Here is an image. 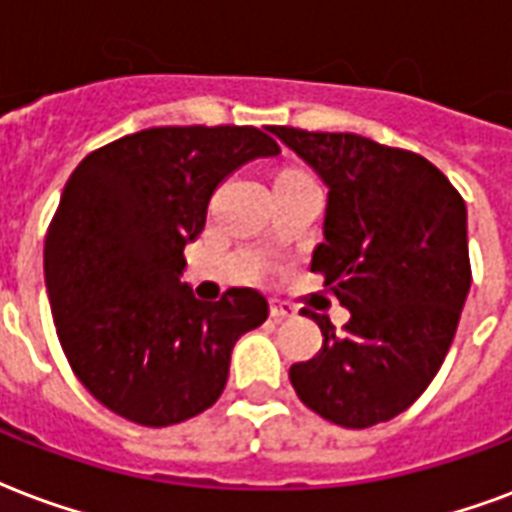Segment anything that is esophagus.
<instances>
[{"instance_id": "esophagus-1", "label": "esophagus", "mask_w": 512, "mask_h": 512, "mask_svg": "<svg viewBox=\"0 0 512 512\" xmlns=\"http://www.w3.org/2000/svg\"><path fill=\"white\" fill-rule=\"evenodd\" d=\"M271 317H273V319L295 317V308L287 306V303H279V300H273V303H271Z\"/></svg>"}]
</instances>
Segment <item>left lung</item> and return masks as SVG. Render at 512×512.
<instances>
[{"instance_id": "left-lung-1", "label": "left lung", "mask_w": 512, "mask_h": 512, "mask_svg": "<svg viewBox=\"0 0 512 512\" xmlns=\"http://www.w3.org/2000/svg\"><path fill=\"white\" fill-rule=\"evenodd\" d=\"M268 128L330 187L311 271L351 314L338 333L303 308L325 341L314 360L292 365V386L338 427L395 419L446 360L470 292L464 198L419 152L360 134Z\"/></svg>"}]
</instances>
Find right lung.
<instances>
[{
    "label": "right lung",
    "mask_w": 512,
    "mask_h": 512,
    "mask_svg": "<svg viewBox=\"0 0 512 512\" xmlns=\"http://www.w3.org/2000/svg\"><path fill=\"white\" fill-rule=\"evenodd\" d=\"M255 126H158L72 171L45 236V284L74 376L117 416L169 427L217 403L230 351L268 319L257 290L204 303L179 282L214 187L276 155Z\"/></svg>",
    "instance_id": "add662e5"
}]
</instances>
